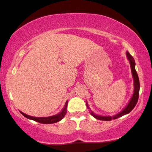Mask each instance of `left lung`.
Listing matches in <instances>:
<instances>
[{"label": "left lung", "instance_id": "1", "mask_svg": "<svg viewBox=\"0 0 152 152\" xmlns=\"http://www.w3.org/2000/svg\"><path fill=\"white\" fill-rule=\"evenodd\" d=\"M126 56L127 57V59L129 60L130 63L131 65V72H132V76H133V83H134V91H133V94L132 95V97L131 98L129 102L127 104V105L125 106V107L122 110L118 113V114H115L114 115H96L95 113H93L91 110H90L88 102H86V106L88 109L90 110V114L91 115H93L95 118L99 119V120H102V121H110L112 119H117L119 117H121V116L124 115L125 114H127L131 112L132 110H133L134 106H136L137 103L138 102V95H139V91H140V82H139V78H138V74L137 73V71L135 70V61L134 58L132 57L131 55L127 51L126 52Z\"/></svg>", "mask_w": 152, "mask_h": 152}]
</instances>
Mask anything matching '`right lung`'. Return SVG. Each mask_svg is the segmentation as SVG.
Returning a JSON list of instances; mask_svg holds the SVG:
<instances>
[{
	"label": "right lung",
	"mask_w": 152,
	"mask_h": 152,
	"mask_svg": "<svg viewBox=\"0 0 152 152\" xmlns=\"http://www.w3.org/2000/svg\"><path fill=\"white\" fill-rule=\"evenodd\" d=\"M67 105H68V101H66L65 104H64V107L61 112H59V114H56L54 115L49 116V117H40V118L33 117V116L28 115L21 111H19V112H20L21 114L23 115H24L25 118H27L29 119H32V120H34L37 122L40 123V124H54V123H57L58 121H61V119H62L64 117V115H65L66 111H67Z\"/></svg>",
	"instance_id": "right-lung-1"
}]
</instances>
